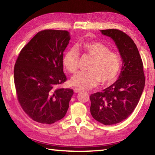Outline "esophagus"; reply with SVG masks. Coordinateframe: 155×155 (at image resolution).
Masks as SVG:
<instances>
[{
  "instance_id": "1",
  "label": "esophagus",
  "mask_w": 155,
  "mask_h": 155,
  "mask_svg": "<svg viewBox=\"0 0 155 155\" xmlns=\"http://www.w3.org/2000/svg\"><path fill=\"white\" fill-rule=\"evenodd\" d=\"M81 91V89H79V88H74V91L75 93H78V92H79V91Z\"/></svg>"
}]
</instances>
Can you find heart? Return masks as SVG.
<instances>
[{
	"mask_svg": "<svg viewBox=\"0 0 155 155\" xmlns=\"http://www.w3.org/2000/svg\"><path fill=\"white\" fill-rule=\"evenodd\" d=\"M78 48L84 55L91 58L87 67L89 71L79 72L71 78L72 85L78 88L90 89L98 83L108 85L114 82L121 69L122 61L119 54L111 51L105 44L98 41L81 43ZM79 52L75 48L68 49L63 57V64L68 72L77 71Z\"/></svg>",
	"mask_w": 155,
	"mask_h": 155,
	"instance_id": "heart-1",
	"label": "heart"
}]
</instances>
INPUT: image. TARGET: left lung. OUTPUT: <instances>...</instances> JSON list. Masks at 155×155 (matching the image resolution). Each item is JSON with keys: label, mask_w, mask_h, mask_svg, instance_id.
Wrapping results in <instances>:
<instances>
[{"label": "left lung", "mask_w": 155, "mask_h": 155, "mask_svg": "<svg viewBox=\"0 0 155 155\" xmlns=\"http://www.w3.org/2000/svg\"><path fill=\"white\" fill-rule=\"evenodd\" d=\"M101 31L115 41L123 64L118 79L101 92L91 94L90 112L98 122L112 125L126 120L134 111L143 92L146 77L142 60L132 39L118 29Z\"/></svg>", "instance_id": "left-lung-1"}]
</instances>
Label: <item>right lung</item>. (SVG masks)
<instances>
[{
  "mask_svg": "<svg viewBox=\"0 0 155 155\" xmlns=\"http://www.w3.org/2000/svg\"><path fill=\"white\" fill-rule=\"evenodd\" d=\"M70 40L66 31H41L18 57L14 71L17 98L34 121L52 124L68 111L74 92L59 86L67 80L63 57Z\"/></svg>",
  "mask_w": 155,
  "mask_h": 155,
  "instance_id": "right-lung-1",
  "label": "right lung"
}]
</instances>
